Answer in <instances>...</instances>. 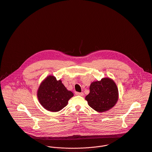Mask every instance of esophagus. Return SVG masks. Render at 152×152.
I'll list each match as a JSON object with an SVG mask.
<instances>
[{
    "label": "esophagus",
    "mask_w": 152,
    "mask_h": 152,
    "mask_svg": "<svg viewBox=\"0 0 152 152\" xmlns=\"http://www.w3.org/2000/svg\"><path fill=\"white\" fill-rule=\"evenodd\" d=\"M75 94L76 95H78V96H83V93H80V92H75Z\"/></svg>",
    "instance_id": "esophagus-1"
}]
</instances>
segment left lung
I'll return each instance as SVG.
<instances>
[{
  "instance_id": "1",
  "label": "left lung",
  "mask_w": 152,
  "mask_h": 152,
  "mask_svg": "<svg viewBox=\"0 0 152 152\" xmlns=\"http://www.w3.org/2000/svg\"><path fill=\"white\" fill-rule=\"evenodd\" d=\"M85 99L95 111L101 113L108 111L118 101L117 86L113 80L108 77L93 82L90 84V93Z\"/></svg>"
}]
</instances>
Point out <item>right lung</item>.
I'll return each mask as SVG.
<instances>
[{
	"mask_svg": "<svg viewBox=\"0 0 152 152\" xmlns=\"http://www.w3.org/2000/svg\"><path fill=\"white\" fill-rule=\"evenodd\" d=\"M73 93L69 91L61 80H57L53 76L47 77L40 84L37 97L41 105L47 110L57 112L68 104Z\"/></svg>",
	"mask_w": 152,
	"mask_h": 152,
	"instance_id": "add662e5",
	"label": "right lung"
}]
</instances>
